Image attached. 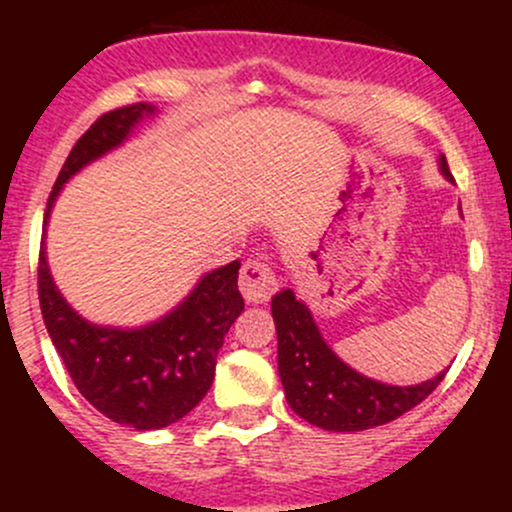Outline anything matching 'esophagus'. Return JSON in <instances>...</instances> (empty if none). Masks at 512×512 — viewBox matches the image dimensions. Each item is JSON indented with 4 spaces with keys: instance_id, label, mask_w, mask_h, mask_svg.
<instances>
[{
    "instance_id": "obj_1",
    "label": "esophagus",
    "mask_w": 512,
    "mask_h": 512,
    "mask_svg": "<svg viewBox=\"0 0 512 512\" xmlns=\"http://www.w3.org/2000/svg\"><path fill=\"white\" fill-rule=\"evenodd\" d=\"M238 284L248 303H267L276 291V276L267 257H252L245 262Z\"/></svg>"
}]
</instances>
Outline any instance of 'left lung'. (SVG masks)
<instances>
[{
  "label": "left lung",
  "instance_id": "left-lung-1",
  "mask_svg": "<svg viewBox=\"0 0 512 512\" xmlns=\"http://www.w3.org/2000/svg\"><path fill=\"white\" fill-rule=\"evenodd\" d=\"M440 173L452 182L448 161L438 158ZM279 339V378L286 402L301 419L325 431H366L395 421L421 404L440 385L448 368L421 385H387L356 373L330 349L317 330L308 305L291 289L272 298Z\"/></svg>",
  "mask_w": 512,
  "mask_h": 512
}]
</instances>
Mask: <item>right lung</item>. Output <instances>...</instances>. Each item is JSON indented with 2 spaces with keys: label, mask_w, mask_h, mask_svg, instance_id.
<instances>
[{
  "label": "right lung",
  "mask_w": 512,
  "mask_h": 512,
  "mask_svg": "<svg viewBox=\"0 0 512 512\" xmlns=\"http://www.w3.org/2000/svg\"><path fill=\"white\" fill-rule=\"evenodd\" d=\"M154 113L156 108L149 103L125 105L101 115L86 129L57 175L43 226H48L64 182L117 149L144 117ZM238 269L236 260L204 274L190 296L161 320L122 330L91 325L64 301L52 281L43 245L38 260L40 310L57 354L88 404L115 424L154 431L190 414L214 383L223 337L245 308Z\"/></svg>",
  "instance_id": "add662e5"
}]
</instances>
